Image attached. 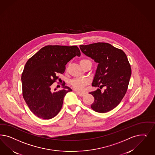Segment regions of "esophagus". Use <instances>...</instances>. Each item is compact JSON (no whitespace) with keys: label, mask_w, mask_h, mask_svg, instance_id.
<instances>
[{"label":"esophagus","mask_w":155,"mask_h":155,"mask_svg":"<svg viewBox=\"0 0 155 155\" xmlns=\"http://www.w3.org/2000/svg\"><path fill=\"white\" fill-rule=\"evenodd\" d=\"M76 94H78V95L80 96H84V93L80 92H79V91H76Z\"/></svg>","instance_id":"obj_1"}]
</instances>
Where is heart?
Masks as SVG:
<instances>
[{
    "label": "heart",
    "instance_id": "obj_1",
    "mask_svg": "<svg viewBox=\"0 0 155 155\" xmlns=\"http://www.w3.org/2000/svg\"><path fill=\"white\" fill-rule=\"evenodd\" d=\"M88 61H90V60L86 59H83L80 60V63L82 64V63H84ZM87 83H88L87 80L85 79H76L71 81V84L72 86L75 88L76 90H81L83 88V87L85 84H87Z\"/></svg>",
    "mask_w": 155,
    "mask_h": 155
}]
</instances>
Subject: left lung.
Listing matches in <instances>:
<instances>
[{
    "instance_id": "left-lung-1",
    "label": "left lung",
    "mask_w": 155,
    "mask_h": 155,
    "mask_svg": "<svg viewBox=\"0 0 155 155\" xmlns=\"http://www.w3.org/2000/svg\"><path fill=\"white\" fill-rule=\"evenodd\" d=\"M81 52L98 63L92 86L98 88L89 94L94 97L91 108L105 113L114 109L125 96L130 82L131 68L124 52L106 43L80 45Z\"/></svg>"
}]
</instances>
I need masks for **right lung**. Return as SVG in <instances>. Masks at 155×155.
<instances>
[{
    "label": "right lung",
    "mask_w": 155,
    "mask_h": 155,
    "mask_svg": "<svg viewBox=\"0 0 155 155\" xmlns=\"http://www.w3.org/2000/svg\"><path fill=\"white\" fill-rule=\"evenodd\" d=\"M76 56H80L76 45H47L27 61L21 78L23 96L37 117L50 119L60 112L64 96L72 90L65 83L63 89L58 91L52 92L51 86L58 79V74H63L67 63Z\"/></svg>",
    "instance_id": "1"
}]
</instances>
